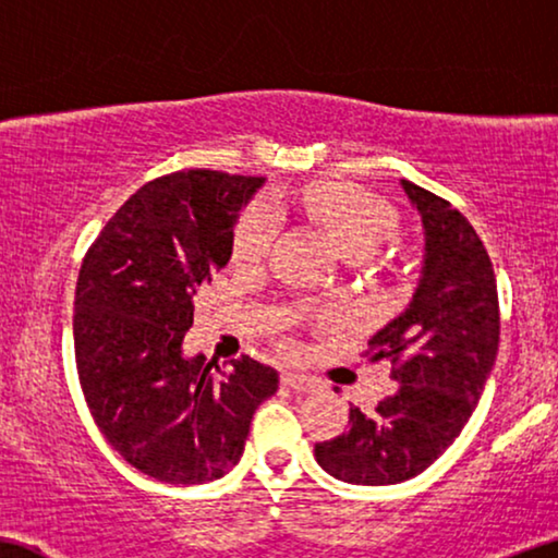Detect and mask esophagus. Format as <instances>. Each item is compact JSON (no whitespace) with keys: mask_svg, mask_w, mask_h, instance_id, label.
I'll return each mask as SVG.
<instances>
[{"mask_svg":"<svg viewBox=\"0 0 558 558\" xmlns=\"http://www.w3.org/2000/svg\"><path fill=\"white\" fill-rule=\"evenodd\" d=\"M282 386L293 388L298 393H311V390L318 388V380L303 376V373H286V376H282Z\"/></svg>","mask_w":558,"mask_h":558,"instance_id":"esophagus-1","label":"esophagus"}]
</instances>
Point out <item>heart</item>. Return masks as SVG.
<instances>
[{"mask_svg":"<svg viewBox=\"0 0 558 558\" xmlns=\"http://www.w3.org/2000/svg\"><path fill=\"white\" fill-rule=\"evenodd\" d=\"M293 203L315 226L328 232L338 251L348 260H365L378 251L393 232L396 207L378 193H371L355 182L323 180L295 190ZM278 215L270 205H251L238 218L232 235V260L238 265H257L276 243Z\"/></svg>","mask_w":558,"mask_h":558,"instance_id":"b5f03b06","label":"heart"}]
</instances>
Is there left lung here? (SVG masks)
I'll return each mask as SVG.
<instances>
[{
  "label": "left lung",
  "instance_id": "left-lung-1",
  "mask_svg": "<svg viewBox=\"0 0 558 558\" xmlns=\"http://www.w3.org/2000/svg\"><path fill=\"white\" fill-rule=\"evenodd\" d=\"M421 213L426 255L405 311L368 340L398 388L373 413L351 405L348 430L315 444V461L345 484L388 486L426 471L476 409L498 353L492 257L463 215L401 180Z\"/></svg>",
  "mask_w": 558,
  "mask_h": 558
}]
</instances>
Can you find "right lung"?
I'll use <instances>...</instances> for the list:
<instances>
[{
	"label": "right lung",
	"instance_id": "obj_1",
	"mask_svg": "<svg viewBox=\"0 0 558 558\" xmlns=\"http://www.w3.org/2000/svg\"><path fill=\"white\" fill-rule=\"evenodd\" d=\"M265 178L182 170L147 182L99 232L74 293V359L97 428L168 484H205L240 461L278 373L243 355L185 359L193 298L232 255L238 215Z\"/></svg>",
	"mask_w": 558,
	"mask_h": 558
}]
</instances>
